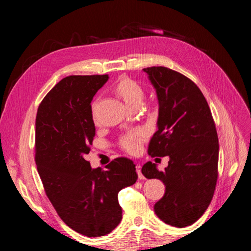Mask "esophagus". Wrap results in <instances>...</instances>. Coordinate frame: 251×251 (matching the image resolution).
Instances as JSON below:
<instances>
[{"instance_id": "esophagus-1", "label": "esophagus", "mask_w": 251, "mask_h": 251, "mask_svg": "<svg viewBox=\"0 0 251 251\" xmlns=\"http://www.w3.org/2000/svg\"><path fill=\"white\" fill-rule=\"evenodd\" d=\"M136 171H137V174H138V178H139L140 180L144 179V176H143L142 173H141V165H136Z\"/></svg>"}]
</instances>
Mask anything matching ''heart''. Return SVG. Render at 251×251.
<instances>
[{
    "instance_id": "b5f03b06",
    "label": "heart",
    "mask_w": 251,
    "mask_h": 251,
    "mask_svg": "<svg viewBox=\"0 0 251 251\" xmlns=\"http://www.w3.org/2000/svg\"><path fill=\"white\" fill-rule=\"evenodd\" d=\"M116 91L123 97V100L126 102V104L132 108H134L135 105L140 104L144 96L143 89L139 83L128 77H123L118 81ZM96 102L92 104L93 114L96 111ZM144 140H146V133L142 130H134L123 136L119 140V144L120 148L126 151V153L135 155L139 153Z\"/></svg>"
}]
</instances>
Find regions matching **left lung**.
Segmentation results:
<instances>
[{
	"label": "left lung",
	"mask_w": 251,
	"mask_h": 251,
	"mask_svg": "<svg viewBox=\"0 0 251 251\" xmlns=\"http://www.w3.org/2000/svg\"><path fill=\"white\" fill-rule=\"evenodd\" d=\"M159 101L158 130L151 157L169 156L164 171L151 161L142 166L148 179H159L165 194L154 206L164 223L192 225L207 209L218 180L219 139L209 105L201 90L185 75L166 67L144 68Z\"/></svg>",
	"instance_id": "obj_1"
}]
</instances>
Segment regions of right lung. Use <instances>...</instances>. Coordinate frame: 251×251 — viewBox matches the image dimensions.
<instances>
[{
    "instance_id": "right-lung-1",
    "label": "right lung",
    "mask_w": 251,
    "mask_h": 251,
    "mask_svg": "<svg viewBox=\"0 0 251 251\" xmlns=\"http://www.w3.org/2000/svg\"><path fill=\"white\" fill-rule=\"evenodd\" d=\"M109 78L71 75L53 87L35 119V163L48 199L63 221L90 238L110 233L123 219L118 193L137 181L131 159L118 157L105 169L86 160L95 136L94 95Z\"/></svg>"
}]
</instances>
